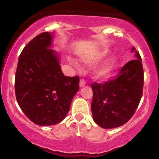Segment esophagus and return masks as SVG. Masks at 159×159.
<instances>
[{
    "mask_svg": "<svg viewBox=\"0 0 159 159\" xmlns=\"http://www.w3.org/2000/svg\"><path fill=\"white\" fill-rule=\"evenodd\" d=\"M86 84V81L84 79L80 80V87H84Z\"/></svg>",
    "mask_w": 159,
    "mask_h": 159,
    "instance_id": "34e87169",
    "label": "esophagus"
}]
</instances>
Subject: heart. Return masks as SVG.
I'll use <instances>...</instances> for the list:
<instances>
[{
	"instance_id": "obj_1",
	"label": "heart",
	"mask_w": 159,
	"mask_h": 159,
	"mask_svg": "<svg viewBox=\"0 0 159 159\" xmlns=\"http://www.w3.org/2000/svg\"><path fill=\"white\" fill-rule=\"evenodd\" d=\"M104 54H96V55L91 56V57H82V61L84 64L89 65H94V64L97 63L98 61H100L101 59L103 57ZM114 68V64L110 63L108 65H106L105 66L102 67V68H100L99 70H98V71L96 72V76L98 78H106V77L109 76L110 74L111 73L112 70Z\"/></svg>"
}]
</instances>
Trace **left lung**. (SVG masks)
Wrapping results in <instances>:
<instances>
[{
	"label": "left lung",
	"instance_id": "1",
	"mask_svg": "<svg viewBox=\"0 0 159 159\" xmlns=\"http://www.w3.org/2000/svg\"><path fill=\"white\" fill-rule=\"evenodd\" d=\"M132 51L135 48H132ZM134 60L124 65L114 78L91 84V111L94 122L104 129L118 128L127 123L140 103L143 93L144 70L138 51Z\"/></svg>",
	"mask_w": 159,
	"mask_h": 159
}]
</instances>
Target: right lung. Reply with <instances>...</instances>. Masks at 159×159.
Returning a JSON list of instances; mask_svg holds the SVG:
<instances>
[{"instance_id": "add662e5", "label": "right lung", "mask_w": 159, "mask_h": 159, "mask_svg": "<svg viewBox=\"0 0 159 159\" xmlns=\"http://www.w3.org/2000/svg\"><path fill=\"white\" fill-rule=\"evenodd\" d=\"M51 41L49 32L34 38L19 56L15 75L17 103L32 122L41 126L61 122L79 89V77L64 75L57 54L50 48Z\"/></svg>"}]
</instances>
